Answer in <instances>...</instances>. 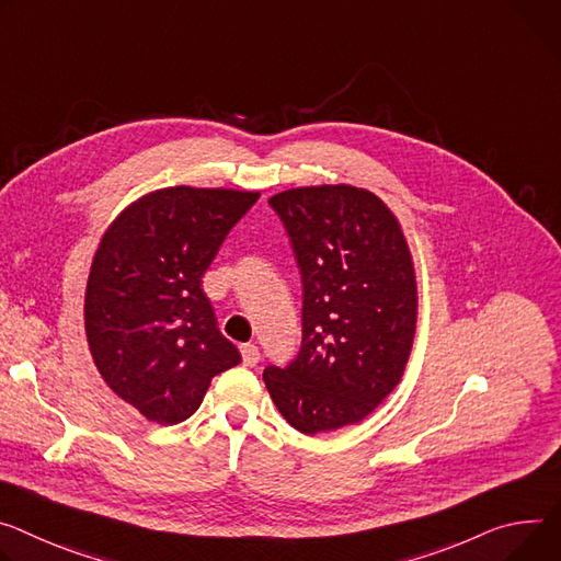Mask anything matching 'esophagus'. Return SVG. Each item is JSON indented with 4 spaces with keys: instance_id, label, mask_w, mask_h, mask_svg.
<instances>
[{
    "instance_id": "esophagus-1",
    "label": "esophagus",
    "mask_w": 561,
    "mask_h": 561,
    "mask_svg": "<svg viewBox=\"0 0 561 561\" xmlns=\"http://www.w3.org/2000/svg\"><path fill=\"white\" fill-rule=\"evenodd\" d=\"M241 358L245 367H254L260 363V348L254 344H241Z\"/></svg>"
}]
</instances>
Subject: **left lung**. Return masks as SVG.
<instances>
[{"label":"left lung","instance_id":"left-lung-1","mask_svg":"<svg viewBox=\"0 0 561 561\" xmlns=\"http://www.w3.org/2000/svg\"><path fill=\"white\" fill-rule=\"evenodd\" d=\"M301 275V346L264 369L301 434L360 423L400 382L416 333V275L398 219L369 190L295 187L268 198Z\"/></svg>","mask_w":561,"mask_h":561}]
</instances>
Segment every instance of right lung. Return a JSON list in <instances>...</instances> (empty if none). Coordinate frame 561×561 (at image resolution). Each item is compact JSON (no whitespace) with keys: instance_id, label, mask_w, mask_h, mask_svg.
I'll use <instances>...</instances> for the list:
<instances>
[{"instance_id":"1","label":"right lung","mask_w":561,"mask_h":561,"mask_svg":"<svg viewBox=\"0 0 561 561\" xmlns=\"http://www.w3.org/2000/svg\"><path fill=\"white\" fill-rule=\"evenodd\" d=\"M260 192L163 187L127 206L100 239L84 293L91 358L151 423L190 419L210 380L241 363L201 277Z\"/></svg>"}]
</instances>
